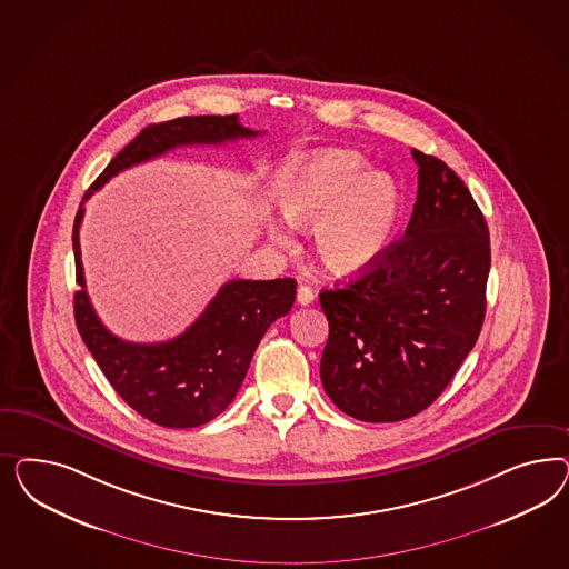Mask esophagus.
<instances>
[{
    "label": "esophagus",
    "mask_w": 569,
    "mask_h": 569,
    "mask_svg": "<svg viewBox=\"0 0 569 569\" xmlns=\"http://www.w3.org/2000/svg\"><path fill=\"white\" fill-rule=\"evenodd\" d=\"M312 300H315V292L310 290L309 286H300V288H298V305L309 307Z\"/></svg>",
    "instance_id": "34e87169"
}]
</instances>
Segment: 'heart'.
I'll use <instances>...</instances> for the list:
<instances>
[{
    "mask_svg": "<svg viewBox=\"0 0 569 569\" xmlns=\"http://www.w3.org/2000/svg\"><path fill=\"white\" fill-rule=\"evenodd\" d=\"M276 196L293 229H312V252L333 276L367 273L397 238L400 188L388 172H371L359 152L331 148L293 160ZM269 236L279 246L290 243L279 224H269Z\"/></svg>",
    "mask_w": 569,
    "mask_h": 569,
    "instance_id": "1",
    "label": "heart"
}]
</instances>
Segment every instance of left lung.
<instances>
[{"label":"left lung","mask_w":569,"mask_h":569,"mask_svg":"<svg viewBox=\"0 0 569 569\" xmlns=\"http://www.w3.org/2000/svg\"><path fill=\"white\" fill-rule=\"evenodd\" d=\"M419 186L405 236L373 269L319 293L329 321L321 381L346 415L388 423L421 413L476 345L490 236L466 183L411 152Z\"/></svg>","instance_id":"1"}]
</instances>
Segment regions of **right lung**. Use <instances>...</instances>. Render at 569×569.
Masks as SVG:
<instances>
[{
    "label": "right lung",
    "instance_id": "1",
    "mask_svg": "<svg viewBox=\"0 0 569 569\" xmlns=\"http://www.w3.org/2000/svg\"><path fill=\"white\" fill-rule=\"evenodd\" d=\"M262 131L241 127L238 114L183 117L146 127L110 160L86 191L72 227L74 321L89 352L117 395L141 417L162 428H196L223 413L248 373L254 350L269 326L288 315L296 279H231L190 328L169 342L136 345L103 328L89 302L81 262L79 227L87 200L114 174L179 146L252 139Z\"/></svg>",
    "mask_w": 569,
    "mask_h": 569
}]
</instances>
